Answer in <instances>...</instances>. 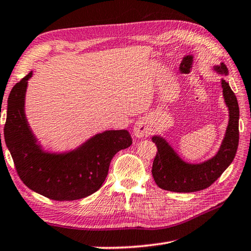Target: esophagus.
I'll return each mask as SVG.
<instances>
[{
    "instance_id": "obj_1",
    "label": "esophagus",
    "mask_w": 251,
    "mask_h": 251,
    "mask_svg": "<svg viewBox=\"0 0 251 251\" xmlns=\"http://www.w3.org/2000/svg\"><path fill=\"white\" fill-rule=\"evenodd\" d=\"M133 133L137 138H144L145 136H148L150 133V126L146 118H141L140 121L135 123L133 127Z\"/></svg>"
}]
</instances>
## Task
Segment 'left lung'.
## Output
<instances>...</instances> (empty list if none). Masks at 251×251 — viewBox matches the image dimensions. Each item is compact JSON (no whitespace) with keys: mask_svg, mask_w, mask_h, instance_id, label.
<instances>
[{"mask_svg":"<svg viewBox=\"0 0 251 251\" xmlns=\"http://www.w3.org/2000/svg\"><path fill=\"white\" fill-rule=\"evenodd\" d=\"M214 69L222 75H228V69L223 62ZM222 89L226 106L228 107L229 120L224 139L215 156L201 163L185 162L165 138L158 135L152 136L158 151L151 172L154 182L160 189L179 193L204 190L212 185L233 162L239 141V106L235 93L224 79H222Z\"/></svg>","mask_w":251,"mask_h":251,"instance_id":"obj_1","label":"left lung"}]
</instances>
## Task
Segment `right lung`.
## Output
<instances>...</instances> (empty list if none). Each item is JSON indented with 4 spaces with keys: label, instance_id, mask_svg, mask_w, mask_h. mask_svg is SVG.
Segmentation results:
<instances>
[{
    "label": "right lung",
    "instance_id": "obj_1",
    "mask_svg": "<svg viewBox=\"0 0 251 251\" xmlns=\"http://www.w3.org/2000/svg\"><path fill=\"white\" fill-rule=\"evenodd\" d=\"M30 71L7 100L4 138L21 180L34 192L54 201H75L101 188L115 153L133 143L126 129L105 130L67 152H49L38 144L25 115Z\"/></svg>",
    "mask_w": 251,
    "mask_h": 251
}]
</instances>
